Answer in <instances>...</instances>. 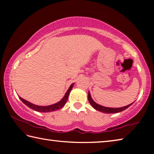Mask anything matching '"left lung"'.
<instances>
[{
    "instance_id": "obj_1",
    "label": "left lung",
    "mask_w": 154,
    "mask_h": 154,
    "mask_svg": "<svg viewBox=\"0 0 154 154\" xmlns=\"http://www.w3.org/2000/svg\"><path fill=\"white\" fill-rule=\"evenodd\" d=\"M88 100H89V102L91 104V105H92L95 109H96V110H98L99 111L103 112V113H118V112H120V111L125 110V109H127L128 107H129V106L131 105L132 103H132L130 104V105H127L126 106H123V107H119V108L105 107V106H101L100 105H98L97 103H96L94 101L92 100V98H91V95H90V92H88Z\"/></svg>"
}]
</instances>
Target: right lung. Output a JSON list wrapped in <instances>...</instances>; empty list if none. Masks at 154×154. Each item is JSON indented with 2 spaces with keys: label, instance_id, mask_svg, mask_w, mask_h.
<instances>
[{
  "label": "right lung",
  "instance_id": "obj_1",
  "mask_svg": "<svg viewBox=\"0 0 154 154\" xmlns=\"http://www.w3.org/2000/svg\"><path fill=\"white\" fill-rule=\"evenodd\" d=\"M74 83H72L71 85V86L69 87V90H67V92L65 94L64 96L63 97V98L60 101V102L57 103L56 104H54V105H49V106H38V105H34L32 103H30L28 101L24 100L22 98H21L20 96H19V98L26 105L28 106V107L33 109V110L36 111H39V112H44V113H46V112H51V111H54L56 110H58V109H61L62 106H64L65 104H66L67 99L69 98V93L71 92L72 87H73Z\"/></svg>",
  "mask_w": 154,
  "mask_h": 154
}]
</instances>
